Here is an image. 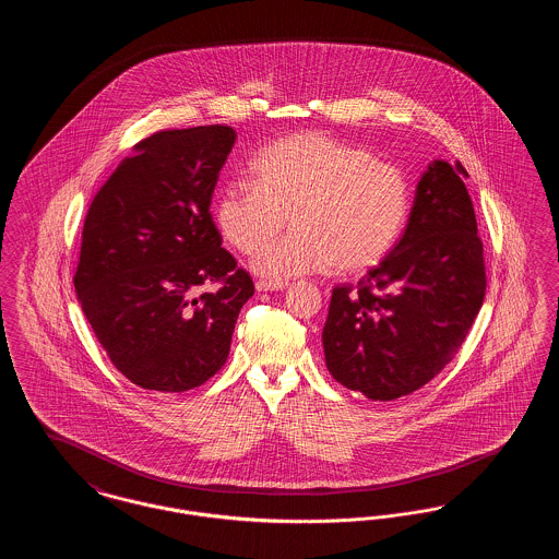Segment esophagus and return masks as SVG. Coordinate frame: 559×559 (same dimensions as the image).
<instances>
[{"label": "esophagus", "instance_id": "1", "mask_svg": "<svg viewBox=\"0 0 559 559\" xmlns=\"http://www.w3.org/2000/svg\"><path fill=\"white\" fill-rule=\"evenodd\" d=\"M289 283H285V281H258L255 283V289L258 292H281V289H285Z\"/></svg>", "mask_w": 559, "mask_h": 559}]
</instances>
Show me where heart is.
I'll list each match as a JSON object with an SVG mask.
<instances>
[{
	"label": "heart",
	"instance_id": "b5f03b06",
	"mask_svg": "<svg viewBox=\"0 0 559 559\" xmlns=\"http://www.w3.org/2000/svg\"><path fill=\"white\" fill-rule=\"evenodd\" d=\"M249 182H230L215 201L222 237L255 253L293 215L296 233L253 260L272 278L322 272L360 274L396 247L411 215L406 174L369 151L324 133H293L249 163Z\"/></svg>",
	"mask_w": 559,
	"mask_h": 559
}]
</instances>
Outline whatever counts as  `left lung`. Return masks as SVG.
Returning <instances> with one entry per match:
<instances>
[{
    "mask_svg": "<svg viewBox=\"0 0 559 559\" xmlns=\"http://www.w3.org/2000/svg\"><path fill=\"white\" fill-rule=\"evenodd\" d=\"M467 169L429 163L406 230L358 285L333 289L322 329L326 369L371 400L406 396L465 342L486 293L484 247Z\"/></svg>",
    "mask_w": 559,
    "mask_h": 559,
    "instance_id": "left-lung-1",
    "label": "left lung"
}]
</instances>
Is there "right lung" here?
Wrapping results in <instances>:
<instances>
[{
  "label": "right lung",
  "mask_w": 559,
  "mask_h": 559,
  "mask_svg": "<svg viewBox=\"0 0 559 559\" xmlns=\"http://www.w3.org/2000/svg\"><path fill=\"white\" fill-rule=\"evenodd\" d=\"M235 140L228 126L144 138L85 215L81 310L117 371L144 390L187 392L219 371L255 292L210 212Z\"/></svg>",
  "instance_id": "obj_1"
}]
</instances>
